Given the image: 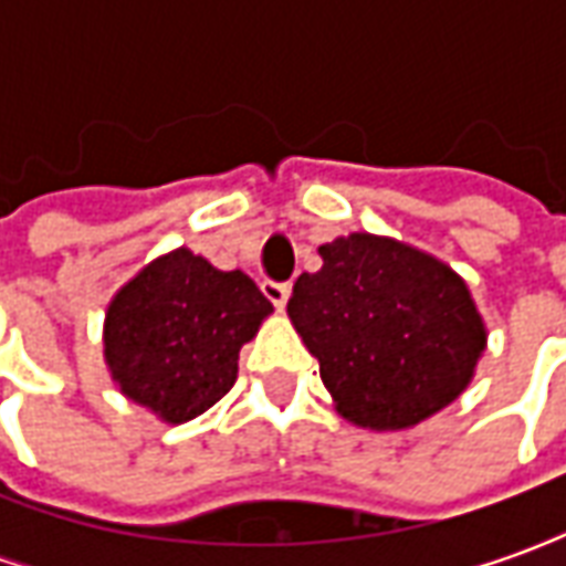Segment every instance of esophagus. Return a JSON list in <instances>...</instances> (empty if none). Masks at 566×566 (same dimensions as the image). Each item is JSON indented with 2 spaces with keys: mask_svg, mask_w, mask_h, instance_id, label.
Returning <instances> with one entry per match:
<instances>
[{
  "mask_svg": "<svg viewBox=\"0 0 566 566\" xmlns=\"http://www.w3.org/2000/svg\"><path fill=\"white\" fill-rule=\"evenodd\" d=\"M263 294L270 300L272 306L282 308L287 303V296H291V284L287 282H263Z\"/></svg>",
  "mask_w": 566,
  "mask_h": 566,
  "instance_id": "1",
  "label": "esophagus"
}]
</instances>
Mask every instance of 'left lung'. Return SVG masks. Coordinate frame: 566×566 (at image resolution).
Returning <instances> with one entry per match:
<instances>
[{
	"mask_svg": "<svg viewBox=\"0 0 566 566\" xmlns=\"http://www.w3.org/2000/svg\"><path fill=\"white\" fill-rule=\"evenodd\" d=\"M318 251L324 266L296 279L287 315L336 409L360 427L397 430L449 406L485 348L467 284L379 235L352 233Z\"/></svg>",
	"mask_w": 566,
	"mask_h": 566,
	"instance_id": "left-lung-1",
	"label": "left lung"
}]
</instances>
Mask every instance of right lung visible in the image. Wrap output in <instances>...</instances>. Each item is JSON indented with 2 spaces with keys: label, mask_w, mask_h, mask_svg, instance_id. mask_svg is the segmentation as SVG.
Segmentation results:
<instances>
[{
  "label": "right lung",
  "mask_w": 566,
  "mask_h": 566,
  "mask_svg": "<svg viewBox=\"0 0 566 566\" xmlns=\"http://www.w3.org/2000/svg\"><path fill=\"white\" fill-rule=\"evenodd\" d=\"M270 312L245 272L214 270L178 248L112 300L105 360L129 400L181 424L233 388L239 348Z\"/></svg>",
  "instance_id": "1"
}]
</instances>
